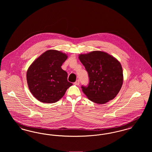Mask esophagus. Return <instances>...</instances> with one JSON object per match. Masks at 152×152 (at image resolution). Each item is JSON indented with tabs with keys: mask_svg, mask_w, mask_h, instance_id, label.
I'll return each mask as SVG.
<instances>
[{
	"mask_svg": "<svg viewBox=\"0 0 152 152\" xmlns=\"http://www.w3.org/2000/svg\"><path fill=\"white\" fill-rule=\"evenodd\" d=\"M75 85H76V86H78V85H79L80 84V80H76L75 82V83H74Z\"/></svg>",
	"mask_w": 152,
	"mask_h": 152,
	"instance_id": "esophagus-1",
	"label": "esophagus"
}]
</instances>
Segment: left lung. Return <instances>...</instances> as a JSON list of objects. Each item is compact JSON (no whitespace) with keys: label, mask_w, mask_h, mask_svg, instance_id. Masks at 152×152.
Listing matches in <instances>:
<instances>
[{"label":"left lung","mask_w":152,"mask_h":152,"mask_svg":"<svg viewBox=\"0 0 152 152\" xmlns=\"http://www.w3.org/2000/svg\"><path fill=\"white\" fill-rule=\"evenodd\" d=\"M79 58L89 79L88 86L81 87L84 94L96 104H103L113 100L123 85L120 63L108 53L100 51L80 54Z\"/></svg>","instance_id":"8db88e82"}]
</instances>
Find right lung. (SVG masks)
Segmentation results:
<instances>
[{
  "mask_svg": "<svg viewBox=\"0 0 152 152\" xmlns=\"http://www.w3.org/2000/svg\"><path fill=\"white\" fill-rule=\"evenodd\" d=\"M67 58L64 53L50 50L29 66L27 72V84L37 100L44 103L56 102L72 86L67 80V73L61 67Z\"/></svg>",
  "mask_w": 152,
  "mask_h": 152,
  "instance_id": "1",
  "label": "right lung"
}]
</instances>
